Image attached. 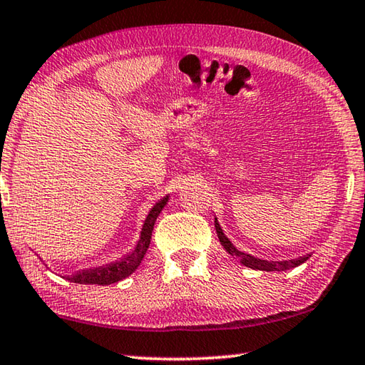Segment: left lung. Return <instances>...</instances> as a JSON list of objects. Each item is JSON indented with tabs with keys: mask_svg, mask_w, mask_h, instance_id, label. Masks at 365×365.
I'll use <instances>...</instances> for the list:
<instances>
[{
	"mask_svg": "<svg viewBox=\"0 0 365 365\" xmlns=\"http://www.w3.org/2000/svg\"><path fill=\"white\" fill-rule=\"evenodd\" d=\"M214 225H215V232H217L219 242H220L222 246H224L228 255L233 256V257H237L240 262H242L243 265H246V267H250V269L265 270V272L289 270V269H293V267H298V265H301L302 262H306L307 259L311 257V255H306V256H301V257H296V259H288V261H265V259L255 257V256L248 255V252H243V251H240V250L235 248V245L225 237V233L220 228V224L217 222V219H214Z\"/></svg>",
	"mask_w": 365,
	"mask_h": 365,
	"instance_id": "obj_1",
	"label": "left lung"
}]
</instances>
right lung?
<instances>
[{
  "mask_svg": "<svg viewBox=\"0 0 365 365\" xmlns=\"http://www.w3.org/2000/svg\"><path fill=\"white\" fill-rule=\"evenodd\" d=\"M169 202V195L160 197V200L151 207V211L148 212L146 219L141 227L140 238L135 248L127 252L125 256L117 259V261L109 262L106 265H100V267H88V269H80L73 272L72 275H66V280H71L73 283H80V285H110V283L120 282L127 279L128 275H132L135 270L138 269V265L143 261V257L148 251V246L151 243V235L154 228V222H156L158 215Z\"/></svg>",
  "mask_w": 365,
  "mask_h": 365,
  "instance_id": "1",
  "label": "right lung"
}]
</instances>
